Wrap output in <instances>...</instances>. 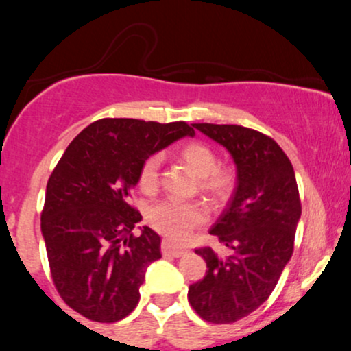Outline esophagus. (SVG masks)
Listing matches in <instances>:
<instances>
[{
    "mask_svg": "<svg viewBox=\"0 0 351 351\" xmlns=\"http://www.w3.org/2000/svg\"><path fill=\"white\" fill-rule=\"evenodd\" d=\"M162 251L165 254H168V256H173V257H181L183 254H186V247H181V245L175 244L173 241L170 239H163L162 243Z\"/></svg>",
    "mask_w": 351,
    "mask_h": 351,
    "instance_id": "34e87169",
    "label": "esophagus"
}]
</instances>
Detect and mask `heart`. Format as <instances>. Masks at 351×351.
<instances>
[{"label":"heart","instance_id":"1","mask_svg":"<svg viewBox=\"0 0 351 351\" xmlns=\"http://www.w3.org/2000/svg\"><path fill=\"white\" fill-rule=\"evenodd\" d=\"M180 158L199 176L198 186L213 203H223L236 188V173L231 167H219L211 147L203 142H189L180 148ZM162 155L155 153L142 163L138 184L145 193H155L160 183ZM147 219L153 229L171 239H184L193 229L208 221V209L201 201L162 199L152 204Z\"/></svg>","mask_w":351,"mask_h":351}]
</instances>
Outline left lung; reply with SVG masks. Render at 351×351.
I'll use <instances>...</instances> for the list:
<instances>
[{
    "label": "left lung",
    "instance_id": "8db88e82",
    "mask_svg": "<svg viewBox=\"0 0 351 351\" xmlns=\"http://www.w3.org/2000/svg\"><path fill=\"white\" fill-rule=\"evenodd\" d=\"M231 153L237 184L226 209L209 229L231 249L217 256L196 249L206 276L191 284L188 300L203 320L232 324L269 299L293 252L302 215L291 160L271 136L241 125L193 123Z\"/></svg>",
    "mask_w": 351,
    "mask_h": 351
}]
</instances>
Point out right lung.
Here are the masks:
<instances>
[{
    "label": "right lung",
    "instance_id": "obj_1",
    "mask_svg": "<svg viewBox=\"0 0 351 351\" xmlns=\"http://www.w3.org/2000/svg\"><path fill=\"white\" fill-rule=\"evenodd\" d=\"M195 130L186 122L102 119L72 140L51 173L41 213L52 282L72 310L112 324L140 300L145 271L160 259V236L128 204L148 156Z\"/></svg>",
    "mask_w": 351,
    "mask_h": 351
}]
</instances>
